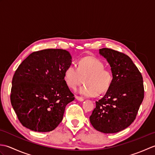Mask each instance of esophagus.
Wrapping results in <instances>:
<instances>
[{"label": "esophagus", "instance_id": "obj_1", "mask_svg": "<svg viewBox=\"0 0 155 155\" xmlns=\"http://www.w3.org/2000/svg\"><path fill=\"white\" fill-rule=\"evenodd\" d=\"M76 98H77V100L79 101H84V98L81 97H78V96H76Z\"/></svg>", "mask_w": 155, "mask_h": 155}]
</instances>
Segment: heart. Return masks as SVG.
I'll list each match as a JSON object with an SVG mask.
<instances>
[{
  "label": "heart",
  "mask_w": 155,
  "mask_h": 155,
  "mask_svg": "<svg viewBox=\"0 0 155 155\" xmlns=\"http://www.w3.org/2000/svg\"><path fill=\"white\" fill-rule=\"evenodd\" d=\"M66 83L72 89H76L84 82L85 84L78 90L85 97H93L106 92L112 84V72L104 68V64L94 57L82 58L78 67L71 64L66 68L64 74Z\"/></svg>",
  "instance_id": "obj_1"
}]
</instances>
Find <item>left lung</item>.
Returning a JSON list of instances; mask_svg holds the SVG:
<instances>
[{
    "mask_svg": "<svg viewBox=\"0 0 155 155\" xmlns=\"http://www.w3.org/2000/svg\"><path fill=\"white\" fill-rule=\"evenodd\" d=\"M99 53L109 63L113 79L104 96L96 102L90 122L99 132L115 133L135 120L144 98L143 77L127 54L107 48L99 49Z\"/></svg>",
    "mask_w": 155,
    "mask_h": 155,
    "instance_id": "obj_1",
    "label": "left lung"
}]
</instances>
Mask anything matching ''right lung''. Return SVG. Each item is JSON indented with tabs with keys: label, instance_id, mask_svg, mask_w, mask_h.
Listing matches in <instances>:
<instances>
[{
	"label": "right lung",
	"instance_id": "add662e5",
	"mask_svg": "<svg viewBox=\"0 0 155 155\" xmlns=\"http://www.w3.org/2000/svg\"><path fill=\"white\" fill-rule=\"evenodd\" d=\"M71 55L63 49L33 52L16 69L11 102L19 121L37 132H49L61 123L67 104L74 100L64 81Z\"/></svg>",
	"mask_w": 155,
	"mask_h": 155
}]
</instances>
